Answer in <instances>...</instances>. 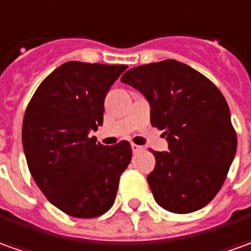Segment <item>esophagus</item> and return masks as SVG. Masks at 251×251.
I'll return each instance as SVG.
<instances>
[{
    "instance_id": "esophagus-1",
    "label": "esophagus",
    "mask_w": 251,
    "mask_h": 251,
    "mask_svg": "<svg viewBox=\"0 0 251 251\" xmlns=\"http://www.w3.org/2000/svg\"><path fill=\"white\" fill-rule=\"evenodd\" d=\"M140 150H141V147H140V146H136V144H132V151H133V152H139Z\"/></svg>"
}]
</instances>
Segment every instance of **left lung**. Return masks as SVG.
<instances>
[{"instance_id": "left-lung-1", "label": "left lung", "mask_w": 251, "mask_h": 251, "mask_svg": "<svg viewBox=\"0 0 251 251\" xmlns=\"http://www.w3.org/2000/svg\"><path fill=\"white\" fill-rule=\"evenodd\" d=\"M121 81L151 105V125L163 130L169 151H151L147 180L156 203L178 214L210 202L236 154V133L219 88L190 66L163 60L130 68Z\"/></svg>"}]
</instances>
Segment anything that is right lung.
I'll list each match as a JSON object with an SVG mask.
<instances>
[{"instance_id":"1","label":"right lung","mask_w":251,"mask_h":251,"mask_svg":"<svg viewBox=\"0 0 251 251\" xmlns=\"http://www.w3.org/2000/svg\"><path fill=\"white\" fill-rule=\"evenodd\" d=\"M126 68L67 61L41 82L25 108L22 141L28 170L48 201L71 217L110 210L132 159L126 140L105 147L90 136L103 125L105 95Z\"/></svg>"}]
</instances>
